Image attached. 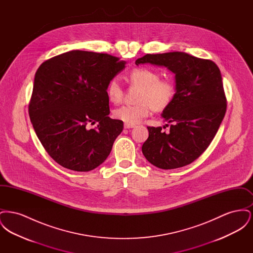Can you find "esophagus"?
<instances>
[{
  "instance_id": "esophagus-1",
  "label": "esophagus",
  "mask_w": 253,
  "mask_h": 253,
  "mask_svg": "<svg viewBox=\"0 0 253 253\" xmlns=\"http://www.w3.org/2000/svg\"><path fill=\"white\" fill-rule=\"evenodd\" d=\"M133 127H134V125H132V124L124 123V128H125V129H131V128H133Z\"/></svg>"
}]
</instances>
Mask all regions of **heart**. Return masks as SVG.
Wrapping results in <instances>:
<instances>
[{
  "mask_svg": "<svg viewBox=\"0 0 253 253\" xmlns=\"http://www.w3.org/2000/svg\"><path fill=\"white\" fill-rule=\"evenodd\" d=\"M130 84L138 87L136 101L132 105H122L114 111L116 119L128 124H136L146 118L151 108L161 112L172 102L176 87L169 79H160V73L151 68H135L129 75ZM107 96L113 103H119L123 96V88L117 78L107 85Z\"/></svg>",
  "mask_w": 253,
  "mask_h": 253,
  "instance_id": "obj_1",
  "label": "heart"
}]
</instances>
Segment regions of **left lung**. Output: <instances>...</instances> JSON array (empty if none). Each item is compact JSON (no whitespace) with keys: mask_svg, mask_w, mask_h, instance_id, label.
<instances>
[{"mask_svg":"<svg viewBox=\"0 0 253 253\" xmlns=\"http://www.w3.org/2000/svg\"><path fill=\"white\" fill-rule=\"evenodd\" d=\"M165 66L175 75L176 93L161 116L171 123L169 132L148 127L142 145L146 159L157 168L170 169L191 164L200 157L215 136L223 121L227 99L222 76L212 60L184 52L147 54L135 64ZM168 126V124H166Z\"/></svg>","mask_w":253,"mask_h":253,"instance_id":"obj_1","label":"left lung"}]
</instances>
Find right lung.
<instances>
[{"label": "right lung", "mask_w": 253, "mask_h": 253, "mask_svg": "<svg viewBox=\"0 0 253 253\" xmlns=\"http://www.w3.org/2000/svg\"><path fill=\"white\" fill-rule=\"evenodd\" d=\"M125 64L108 54L72 50L38 68L29 117L41 143L60 166L89 171L108 157L123 122L108 117L107 85Z\"/></svg>", "instance_id": "right-lung-1"}]
</instances>
